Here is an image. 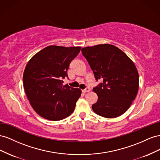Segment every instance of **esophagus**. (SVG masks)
Returning <instances> with one entry per match:
<instances>
[{
    "instance_id": "esophagus-1",
    "label": "esophagus",
    "mask_w": 160,
    "mask_h": 160,
    "mask_svg": "<svg viewBox=\"0 0 160 160\" xmlns=\"http://www.w3.org/2000/svg\"><path fill=\"white\" fill-rule=\"evenodd\" d=\"M90 90H91L90 88L87 87V88H86L84 90H83V92H89Z\"/></svg>"
}]
</instances>
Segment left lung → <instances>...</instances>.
I'll return each instance as SVG.
<instances>
[{
  "mask_svg": "<svg viewBox=\"0 0 160 160\" xmlns=\"http://www.w3.org/2000/svg\"><path fill=\"white\" fill-rule=\"evenodd\" d=\"M96 80L102 83L93 88L98 100L93 111L105 118L125 113L139 89V74L133 62L122 50L111 44H99L82 49Z\"/></svg>",
  "mask_w": 160,
  "mask_h": 160,
  "instance_id": "1",
  "label": "left lung"
}]
</instances>
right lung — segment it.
<instances>
[{"label":"right lung","instance_id":"right-lung-1","mask_svg":"<svg viewBox=\"0 0 160 160\" xmlns=\"http://www.w3.org/2000/svg\"><path fill=\"white\" fill-rule=\"evenodd\" d=\"M81 47L49 45L32 57L25 68L23 87L31 107L49 121L63 119L74 111L80 88L63 85L72 60Z\"/></svg>","mask_w":160,"mask_h":160}]
</instances>
